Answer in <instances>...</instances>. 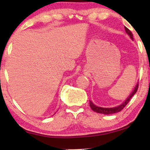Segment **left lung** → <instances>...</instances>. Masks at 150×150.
<instances>
[{
	"label": "left lung",
	"instance_id": "8db88e82",
	"mask_svg": "<svg viewBox=\"0 0 150 150\" xmlns=\"http://www.w3.org/2000/svg\"><path fill=\"white\" fill-rule=\"evenodd\" d=\"M125 31H126L127 34H128V35L130 36V37L132 39H133V38H132V32H130V31L126 27H125ZM138 86H139L138 84H137L135 88L134 89V90L132 91L131 94L129 96V97L128 98V99H127L126 100H125L124 102L123 103V104L119 105V106H116V107H113V108L99 107V106H96V105H94L91 101H89V106H90L91 108H92L93 111H95V112L99 113H102V114H105V115L112 114V113H116L119 112V111H121V110H123V108H125V106H126V105L128 104L129 101H130V99H131V98L132 97V96H133L134 94H135V93L137 92V89H138Z\"/></svg>",
	"mask_w": 150,
	"mask_h": 150
}]
</instances>
